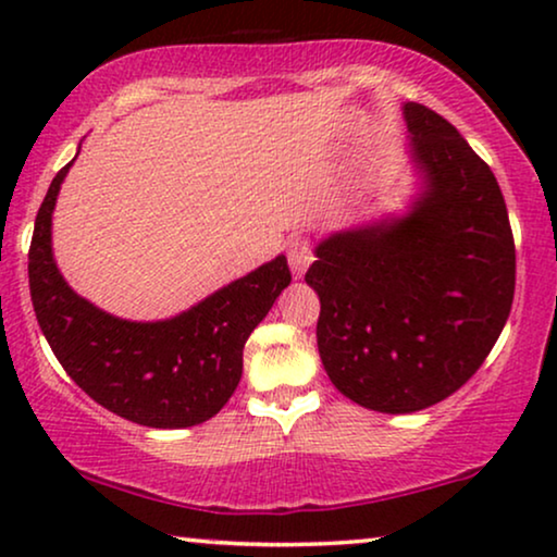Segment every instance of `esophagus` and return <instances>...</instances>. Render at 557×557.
I'll return each instance as SVG.
<instances>
[{
    "label": "esophagus",
    "instance_id": "34e87169",
    "mask_svg": "<svg viewBox=\"0 0 557 557\" xmlns=\"http://www.w3.org/2000/svg\"><path fill=\"white\" fill-rule=\"evenodd\" d=\"M311 261H314V253H311V246L307 238H294L288 243V263H292V271L296 278H301L304 273H307Z\"/></svg>",
    "mask_w": 557,
    "mask_h": 557
}]
</instances>
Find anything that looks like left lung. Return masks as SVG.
I'll return each mask as SVG.
<instances>
[{
    "label": "left lung",
    "instance_id": "left-lung-1",
    "mask_svg": "<svg viewBox=\"0 0 557 557\" xmlns=\"http://www.w3.org/2000/svg\"><path fill=\"white\" fill-rule=\"evenodd\" d=\"M423 189L406 218L334 233L307 284L334 387L380 413L459 391L499 339L515 299V238L490 164L436 111L406 103Z\"/></svg>",
    "mask_w": 557,
    "mask_h": 557
}]
</instances>
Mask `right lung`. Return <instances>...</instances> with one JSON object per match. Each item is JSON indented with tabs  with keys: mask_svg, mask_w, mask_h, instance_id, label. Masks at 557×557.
Segmentation results:
<instances>
[{
	"mask_svg": "<svg viewBox=\"0 0 557 557\" xmlns=\"http://www.w3.org/2000/svg\"><path fill=\"white\" fill-rule=\"evenodd\" d=\"M71 164L50 182L29 243V294L45 339L75 385L111 413L149 429L208 421L240 383L250 332L292 284L286 256L164 322L106 314L65 284L52 258V210Z\"/></svg>",
	"mask_w": 557,
	"mask_h": 557,
	"instance_id": "add662e5",
	"label": "right lung"
}]
</instances>
